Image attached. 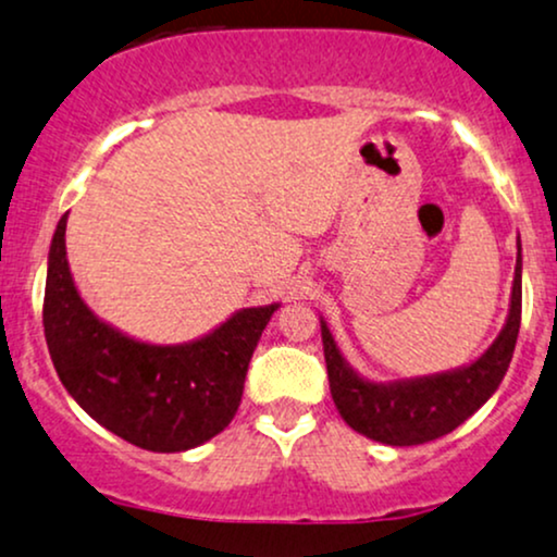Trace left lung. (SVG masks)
Listing matches in <instances>:
<instances>
[{
  "label": "left lung",
  "mask_w": 557,
  "mask_h": 557,
  "mask_svg": "<svg viewBox=\"0 0 557 557\" xmlns=\"http://www.w3.org/2000/svg\"><path fill=\"white\" fill-rule=\"evenodd\" d=\"M516 248L513 287L500 335L479 359L458 369L393 382L367 380L345 361L327 322L319 317L330 393L350 430L382 445H424L461 426L495 395L513 359L521 327V238Z\"/></svg>",
  "instance_id": "8db88e82"
}]
</instances>
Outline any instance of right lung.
I'll list each match as a JSON object with an SVG mask.
<instances>
[{
    "label": "right lung",
    "instance_id": "obj_1",
    "mask_svg": "<svg viewBox=\"0 0 557 557\" xmlns=\"http://www.w3.org/2000/svg\"><path fill=\"white\" fill-rule=\"evenodd\" d=\"M67 214L49 246L44 335L57 376L83 411L131 445L183 453L233 421L253 350L280 304L235 311L188 343L125 335L88 309L65 248Z\"/></svg>",
    "mask_w": 557,
    "mask_h": 557
}]
</instances>
